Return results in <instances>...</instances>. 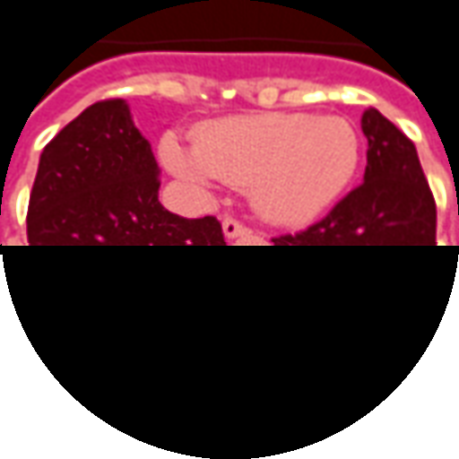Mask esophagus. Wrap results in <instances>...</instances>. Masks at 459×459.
<instances>
[{
    "label": "esophagus",
    "mask_w": 459,
    "mask_h": 459,
    "mask_svg": "<svg viewBox=\"0 0 459 459\" xmlns=\"http://www.w3.org/2000/svg\"><path fill=\"white\" fill-rule=\"evenodd\" d=\"M223 233H226V238H238V236H248L251 229L236 218H223Z\"/></svg>",
    "instance_id": "1"
}]
</instances>
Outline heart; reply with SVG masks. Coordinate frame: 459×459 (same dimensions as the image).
<instances>
[{
  "mask_svg": "<svg viewBox=\"0 0 459 459\" xmlns=\"http://www.w3.org/2000/svg\"><path fill=\"white\" fill-rule=\"evenodd\" d=\"M167 169L195 187L215 180L251 187L254 205L277 223H307L348 190L360 165V139L345 119L261 114L213 121L195 147L165 136Z\"/></svg>",
  "mask_w": 459,
  "mask_h": 459,
  "instance_id": "heart-1",
  "label": "heart"
}]
</instances>
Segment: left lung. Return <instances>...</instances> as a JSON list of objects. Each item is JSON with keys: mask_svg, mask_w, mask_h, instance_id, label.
Here are the masks:
<instances>
[{"mask_svg": "<svg viewBox=\"0 0 459 459\" xmlns=\"http://www.w3.org/2000/svg\"><path fill=\"white\" fill-rule=\"evenodd\" d=\"M360 126L368 139L363 182L323 221L272 238L279 317L320 351L378 340L377 330L417 299L435 251V195L414 142L376 108H366Z\"/></svg>", "mask_w": 459, "mask_h": 459, "instance_id": "left-lung-1", "label": "left lung"}]
</instances>
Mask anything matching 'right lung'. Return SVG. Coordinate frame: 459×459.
Listing matches in <instances>:
<instances>
[{"instance_id":"obj_1","label":"right lung","mask_w":459,"mask_h":459,"mask_svg":"<svg viewBox=\"0 0 459 459\" xmlns=\"http://www.w3.org/2000/svg\"><path fill=\"white\" fill-rule=\"evenodd\" d=\"M157 190L150 142L121 99L88 106L40 154L27 208L35 284L96 360L147 368L175 356L226 251L215 215L169 213Z\"/></svg>"}]
</instances>
